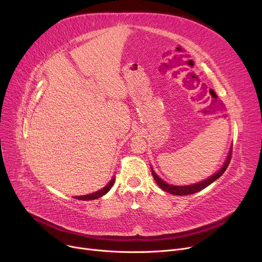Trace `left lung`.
I'll use <instances>...</instances> for the list:
<instances>
[{"label":"left lung","instance_id":"1","mask_svg":"<svg viewBox=\"0 0 262 262\" xmlns=\"http://www.w3.org/2000/svg\"><path fill=\"white\" fill-rule=\"evenodd\" d=\"M230 159H231V150L229 152V155L224 163V166L222 167V169L220 170L217 173H215L214 175H212L211 177L207 178V180L202 182V183H199V184H195V185H191V186H172V185H169L167 183H164L162 180H160V178L156 175V173L152 170V174H153V177L154 180L156 181L157 185L164 191L169 192V193L171 194H174V195H188V194H192V193H195V192H199L201 190H203L204 188L208 187L210 184H212L214 181H216L217 178L220 176H222L223 173L225 172V170L227 169L228 164L230 162Z\"/></svg>","mask_w":262,"mask_h":262}]
</instances>
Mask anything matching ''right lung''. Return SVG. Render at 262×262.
Wrapping results in <instances>:
<instances>
[{
	"mask_svg": "<svg viewBox=\"0 0 262 262\" xmlns=\"http://www.w3.org/2000/svg\"><path fill=\"white\" fill-rule=\"evenodd\" d=\"M114 184H115V178H114V180L110 181V182L107 184V186H106V187H104L102 190H100V191H96V192H94V193H91V194H88V195L75 196V199H77V200H81V201H90V200H96V199H99V198L103 196L104 194H106L107 192L110 190V188H112V187L114 186Z\"/></svg>",
	"mask_w": 262,
	"mask_h": 262,
	"instance_id": "obj_1",
	"label": "right lung"
}]
</instances>
